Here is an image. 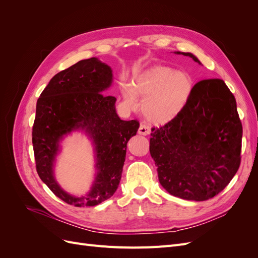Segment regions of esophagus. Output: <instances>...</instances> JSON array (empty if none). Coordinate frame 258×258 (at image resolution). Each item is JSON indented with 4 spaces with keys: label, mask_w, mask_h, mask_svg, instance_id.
I'll list each match as a JSON object with an SVG mask.
<instances>
[{
    "label": "esophagus",
    "mask_w": 258,
    "mask_h": 258,
    "mask_svg": "<svg viewBox=\"0 0 258 258\" xmlns=\"http://www.w3.org/2000/svg\"><path fill=\"white\" fill-rule=\"evenodd\" d=\"M138 132H139V135H141V136H148L151 134V129H150V127H147L146 124L141 123V126H140Z\"/></svg>",
    "instance_id": "34e87169"
}]
</instances>
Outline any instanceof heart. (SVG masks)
Returning a JSON list of instances; mask_svg holds the SVG:
<instances>
[{
  "label": "heart",
  "mask_w": 258,
  "mask_h": 258,
  "mask_svg": "<svg viewBox=\"0 0 258 258\" xmlns=\"http://www.w3.org/2000/svg\"><path fill=\"white\" fill-rule=\"evenodd\" d=\"M191 77L172 68L155 66L135 76L134 85L124 84L122 95L126 104L137 107L142 97V111L146 118L157 124L173 120L191 97Z\"/></svg>",
  "instance_id": "b5f03b06"
}]
</instances>
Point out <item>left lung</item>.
<instances>
[{"instance_id":"1","label":"left lung","mask_w":258,"mask_h":258,"mask_svg":"<svg viewBox=\"0 0 258 258\" xmlns=\"http://www.w3.org/2000/svg\"><path fill=\"white\" fill-rule=\"evenodd\" d=\"M174 53L201 64L190 52ZM152 132L150 152L159 182L175 197L195 201L213 198L237 173L242 124L236 99L222 80L198 82L184 110Z\"/></svg>"}]
</instances>
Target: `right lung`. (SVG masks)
I'll return each mask as SVG.
<instances>
[{"label":"right lung","mask_w":258,"mask_h":258,"mask_svg":"<svg viewBox=\"0 0 258 258\" xmlns=\"http://www.w3.org/2000/svg\"><path fill=\"white\" fill-rule=\"evenodd\" d=\"M113 71L98 58L85 59L54 75L36 103L32 143L36 171L48 188L69 205L93 207L111 198L119 185L127 143L137 135V120H121L116 98L105 95ZM72 131H84L96 153L97 171L90 191L77 198L66 192L54 177L59 143Z\"/></svg>","instance_id":"right-lung-1"}]
</instances>
